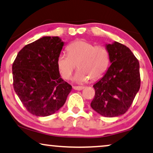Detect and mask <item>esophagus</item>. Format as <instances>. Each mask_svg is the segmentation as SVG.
Returning a JSON list of instances; mask_svg holds the SVG:
<instances>
[{"mask_svg": "<svg viewBox=\"0 0 153 153\" xmlns=\"http://www.w3.org/2000/svg\"><path fill=\"white\" fill-rule=\"evenodd\" d=\"M73 88L74 90H77V91H81L84 88V86H73Z\"/></svg>", "mask_w": 153, "mask_h": 153, "instance_id": "1", "label": "esophagus"}]
</instances>
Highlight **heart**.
<instances>
[{
	"label": "heart",
	"mask_w": 153,
	"mask_h": 153,
	"mask_svg": "<svg viewBox=\"0 0 153 153\" xmlns=\"http://www.w3.org/2000/svg\"><path fill=\"white\" fill-rule=\"evenodd\" d=\"M67 54L59 53L57 65L63 78L72 76L76 65L79 69L73 80L82 84L89 80L100 78L108 70L110 65V54L105 48L95 46L84 40L75 41L67 47Z\"/></svg>",
	"instance_id": "obj_1"
}]
</instances>
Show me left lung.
Masks as SVG:
<instances>
[{"label": "left lung", "mask_w": 153, "mask_h": 153, "mask_svg": "<svg viewBox=\"0 0 153 153\" xmlns=\"http://www.w3.org/2000/svg\"><path fill=\"white\" fill-rule=\"evenodd\" d=\"M111 65L94 85L95 97L91 106L100 115L114 117L124 114L131 105L140 86L138 60L126 45L107 43Z\"/></svg>", "instance_id": "obj_1"}]
</instances>
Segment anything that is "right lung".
Listing matches in <instances>:
<instances>
[{
    "instance_id": "1",
    "label": "right lung",
    "mask_w": 153,
    "mask_h": 153,
    "mask_svg": "<svg viewBox=\"0 0 153 153\" xmlns=\"http://www.w3.org/2000/svg\"><path fill=\"white\" fill-rule=\"evenodd\" d=\"M64 44L58 36H43L25 45L14 61V90L33 115L54 114L72 91V86L61 78L57 65Z\"/></svg>"
}]
</instances>
